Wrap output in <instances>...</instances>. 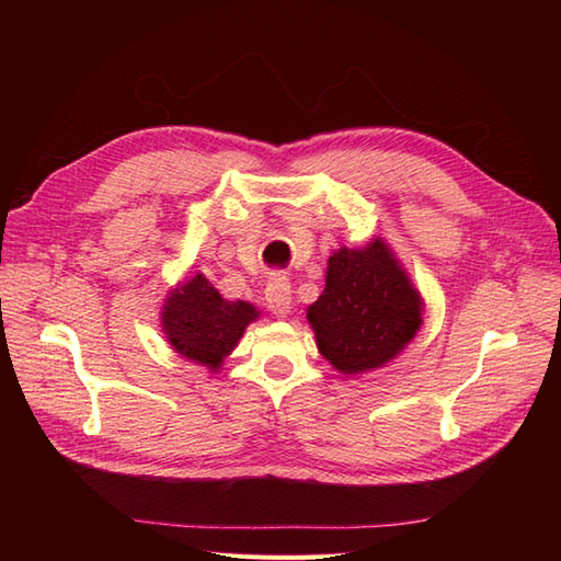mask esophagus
Wrapping results in <instances>:
<instances>
[{"instance_id":"esophagus-1","label":"esophagus","mask_w":561,"mask_h":561,"mask_svg":"<svg viewBox=\"0 0 561 561\" xmlns=\"http://www.w3.org/2000/svg\"><path fill=\"white\" fill-rule=\"evenodd\" d=\"M265 301L277 318H287L291 311V284L284 274H274L265 289Z\"/></svg>"}]
</instances>
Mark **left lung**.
Instances as JSON below:
<instances>
[{"mask_svg": "<svg viewBox=\"0 0 561 561\" xmlns=\"http://www.w3.org/2000/svg\"><path fill=\"white\" fill-rule=\"evenodd\" d=\"M422 306L398 257L383 238H374L330 255L325 289L306 318L320 354L352 376L396 359L422 325Z\"/></svg>", "mask_w": 561, "mask_h": 561, "instance_id": "8db88e82", "label": "left lung"}]
</instances>
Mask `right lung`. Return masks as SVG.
<instances>
[{"label":"right lung","instance_id":"obj_1","mask_svg":"<svg viewBox=\"0 0 561 561\" xmlns=\"http://www.w3.org/2000/svg\"><path fill=\"white\" fill-rule=\"evenodd\" d=\"M255 318L253 304L221 299L205 274H195L169 294L161 328L178 354L217 371Z\"/></svg>","mask_w":561,"mask_h":561}]
</instances>
